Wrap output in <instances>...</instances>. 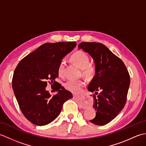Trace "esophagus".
I'll use <instances>...</instances> for the list:
<instances>
[{
  "mask_svg": "<svg viewBox=\"0 0 146 146\" xmlns=\"http://www.w3.org/2000/svg\"><path fill=\"white\" fill-rule=\"evenodd\" d=\"M73 97L74 98H76V96L75 95H73ZM82 108H87V106H86V105H82Z\"/></svg>",
  "mask_w": 146,
  "mask_h": 146,
  "instance_id": "34e87169",
  "label": "esophagus"
}]
</instances>
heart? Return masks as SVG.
Instances as JSON below:
<instances>
[{"label": "heart", "instance_id": "1", "mask_svg": "<svg viewBox=\"0 0 146 146\" xmlns=\"http://www.w3.org/2000/svg\"><path fill=\"white\" fill-rule=\"evenodd\" d=\"M71 60L77 66L82 69V73L87 78H92L95 74V68L94 65L90 63V59L87 54L85 52L78 51L71 56ZM65 69V61L61 60L58 68V75L62 76L64 75ZM64 87L67 90L74 94H79L82 91L85 82L82 80H70L64 83Z\"/></svg>", "mask_w": 146, "mask_h": 146}]
</instances>
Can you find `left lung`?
I'll return each instance as SVG.
<instances>
[{
	"label": "left lung",
	"instance_id": "8db88e82",
	"mask_svg": "<svg viewBox=\"0 0 146 146\" xmlns=\"http://www.w3.org/2000/svg\"><path fill=\"white\" fill-rule=\"evenodd\" d=\"M78 47L91 56L95 65V75L88 90L95 92L93 108L97 111L90 121L104 125L125 106L131 82L129 73L123 62L102 43L82 42Z\"/></svg>",
	"mask_w": 146,
	"mask_h": 146
}]
</instances>
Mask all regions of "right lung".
I'll return each instance as SVG.
<instances>
[{
	"label": "right lung",
	"mask_w": 146,
	"mask_h": 146,
	"mask_svg": "<svg viewBox=\"0 0 146 146\" xmlns=\"http://www.w3.org/2000/svg\"><path fill=\"white\" fill-rule=\"evenodd\" d=\"M74 42L45 43L22 60L14 70L12 88L26 119L36 125L51 123L60 113L63 104L73 95L55 81L59 64L75 48ZM49 82L56 85L52 97L45 90Z\"/></svg>",
	"instance_id": "add662e5"
}]
</instances>
